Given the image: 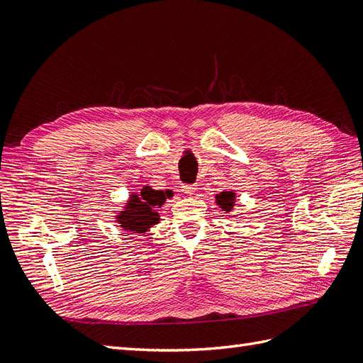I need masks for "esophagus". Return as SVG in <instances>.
Returning a JSON list of instances; mask_svg holds the SVG:
<instances>
[{"mask_svg": "<svg viewBox=\"0 0 363 363\" xmlns=\"http://www.w3.org/2000/svg\"><path fill=\"white\" fill-rule=\"evenodd\" d=\"M181 189H182V191H184L185 194H193L194 191H196L198 187H196V184H184Z\"/></svg>", "mask_w": 363, "mask_h": 363, "instance_id": "1", "label": "esophagus"}]
</instances>
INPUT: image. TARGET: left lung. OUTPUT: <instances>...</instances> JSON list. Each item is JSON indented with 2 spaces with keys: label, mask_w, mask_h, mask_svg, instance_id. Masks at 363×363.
I'll return each instance as SVG.
<instances>
[{
  "label": "left lung",
  "mask_w": 363,
  "mask_h": 363,
  "mask_svg": "<svg viewBox=\"0 0 363 363\" xmlns=\"http://www.w3.org/2000/svg\"><path fill=\"white\" fill-rule=\"evenodd\" d=\"M218 198V201H219V203H220V207L224 208L225 211H230V208H231V206H233V198H235V194L233 193H220L219 196H216Z\"/></svg>",
  "instance_id": "8db88e82"
}]
</instances>
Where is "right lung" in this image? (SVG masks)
Here are the masks:
<instances>
[{
  "label": "right lung",
  "instance_id": "add662e5",
  "mask_svg": "<svg viewBox=\"0 0 363 363\" xmlns=\"http://www.w3.org/2000/svg\"><path fill=\"white\" fill-rule=\"evenodd\" d=\"M170 196V191L144 187L141 193L132 196L127 210L119 215L121 227L135 231V233H144V231H147L160 220V215L156 213V208L162 206L165 199Z\"/></svg>",
  "mask_w": 363,
  "mask_h": 363
}]
</instances>
